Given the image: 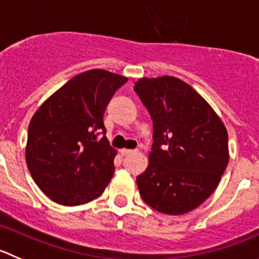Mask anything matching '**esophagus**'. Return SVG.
I'll return each instance as SVG.
<instances>
[{
    "label": "esophagus",
    "mask_w": 259,
    "mask_h": 259,
    "mask_svg": "<svg viewBox=\"0 0 259 259\" xmlns=\"http://www.w3.org/2000/svg\"><path fill=\"white\" fill-rule=\"evenodd\" d=\"M137 152V149H121L120 151V153L122 154V156H127V154H132V153H135Z\"/></svg>",
    "instance_id": "esophagus-1"
}]
</instances>
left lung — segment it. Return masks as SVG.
Returning a JSON list of instances; mask_svg holds the SVG:
<instances>
[{
    "label": "left lung",
    "mask_w": 259,
    "mask_h": 259,
    "mask_svg": "<svg viewBox=\"0 0 259 259\" xmlns=\"http://www.w3.org/2000/svg\"><path fill=\"white\" fill-rule=\"evenodd\" d=\"M134 91L153 121L149 166L137 178L142 199L166 214L193 211L214 192L228 166L226 127L180 79H139Z\"/></svg>",
    "instance_id": "obj_1"
}]
</instances>
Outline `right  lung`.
<instances>
[{"mask_svg": "<svg viewBox=\"0 0 259 259\" xmlns=\"http://www.w3.org/2000/svg\"><path fill=\"white\" fill-rule=\"evenodd\" d=\"M127 78L94 69L70 79L38 108L26 142V165L53 202L79 206L100 197L115 172V149L103 113Z\"/></svg>", "mask_w": 259, "mask_h": 259, "instance_id": "1", "label": "right lung"}]
</instances>
